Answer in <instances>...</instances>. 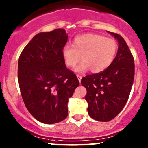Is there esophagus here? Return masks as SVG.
<instances>
[{
	"label": "esophagus",
	"mask_w": 148,
	"mask_h": 148,
	"mask_svg": "<svg viewBox=\"0 0 148 148\" xmlns=\"http://www.w3.org/2000/svg\"><path fill=\"white\" fill-rule=\"evenodd\" d=\"M77 79H78L79 82H80V83L81 79H82V76L80 75H77Z\"/></svg>",
	"instance_id": "34e87169"
}]
</instances>
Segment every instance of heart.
I'll return each mask as SVG.
<instances>
[{"label":"heart","instance_id":"obj_1","mask_svg":"<svg viewBox=\"0 0 148 148\" xmlns=\"http://www.w3.org/2000/svg\"><path fill=\"white\" fill-rule=\"evenodd\" d=\"M118 50V44L112 39L97 34H82L76 36L73 46L66 45L62 49V56L68 67L75 66L77 73H84L91 69L94 73L106 70L114 61Z\"/></svg>","mask_w":148,"mask_h":148}]
</instances>
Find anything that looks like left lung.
Segmentation results:
<instances>
[{"mask_svg": "<svg viewBox=\"0 0 148 148\" xmlns=\"http://www.w3.org/2000/svg\"><path fill=\"white\" fill-rule=\"evenodd\" d=\"M117 39L118 51L114 61L101 73L87 75L81 84L87 90L85 99L91 118L109 121L121 112L134 80V60L126 42L118 34L108 32Z\"/></svg>", "mask_w": 148, "mask_h": 148, "instance_id": "obj_1", "label": "left lung"}]
</instances>
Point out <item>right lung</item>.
Listing matches in <instances>:
<instances>
[{"label": "right lung", "instance_id": "right-lung-1", "mask_svg": "<svg viewBox=\"0 0 148 148\" xmlns=\"http://www.w3.org/2000/svg\"><path fill=\"white\" fill-rule=\"evenodd\" d=\"M66 30L40 32L24 48L18 61V82L27 110L42 123L53 124L67 117L68 99L79 85L66 68L62 49Z\"/></svg>", "mask_w": 148, "mask_h": 148}]
</instances>
